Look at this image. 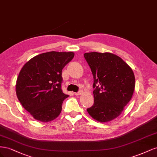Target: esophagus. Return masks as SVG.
Here are the masks:
<instances>
[{"mask_svg": "<svg viewBox=\"0 0 157 157\" xmlns=\"http://www.w3.org/2000/svg\"><path fill=\"white\" fill-rule=\"evenodd\" d=\"M82 90H79V91H78V92H75V95H77V96H78V95H80V94H82Z\"/></svg>", "mask_w": 157, "mask_h": 157, "instance_id": "1", "label": "esophagus"}]
</instances>
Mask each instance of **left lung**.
Instances as JSON below:
<instances>
[{"instance_id":"left-lung-1","label":"left lung","mask_w":157,"mask_h":157,"mask_svg":"<svg viewBox=\"0 0 157 157\" xmlns=\"http://www.w3.org/2000/svg\"><path fill=\"white\" fill-rule=\"evenodd\" d=\"M94 78V105L87 109L94 119L109 122L120 115L130 101L135 88L132 69L120 57L111 53L84 54Z\"/></svg>"}]
</instances>
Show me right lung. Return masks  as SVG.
I'll return each instance as SVG.
<instances>
[{"instance_id":"obj_1","label":"right lung","mask_w":157,"mask_h":157,"mask_svg":"<svg viewBox=\"0 0 157 157\" xmlns=\"http://www.w3.org/2000/svg\"><path fill=\"white\" fill-rule=\"evenodd\" d=\"M73 52H48L35 56L23 65L16 81L19 101L35 119L47 122L59 116L64 99L61 71Z\"/></svg>"}]
</instances>
